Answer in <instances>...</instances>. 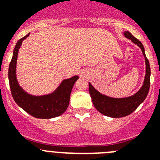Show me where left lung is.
Wrapping results in <instances>:
<instances>
[{
	"label": "left lung",
	"instance_id": "8db88e82",
	"mask_svg": "<svg viewBox=\"0 0 160 160\" xmlns=\"http://www.w3.org/2000/svg\"><path fill=\"white\" fill-rule=\"evenodd\" d=\"M123 34L128 39L137 45L142 50L145 59V64H146V74L144 77L142 87L139 89V90L137 91L135 94L126 98H116L101 94L89 82V92L92 98L94 107L101 114L111 118H122V117L128 116L133 111H135L137 107L145 100L150 89L151 68H150L149 61L147 58L145 54L143 46L140 41H138L128 31H125Z\"/></svg>",
	"mask_w": 160,
	"mask_h": 160
}]
</instances>
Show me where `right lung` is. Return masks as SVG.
Here are the masks:
<instances>
[{
  "label": "right lung",
  "instance_id": "add662e5",
  "mask_svg": "<svg viewBox=\"0 0 160 160\" xmlns=\"http://www.w3.org/2000/svg\"><path fill=\"white\" fill-rule=\"evenodd\" d=\"M29 34L30 33H28L20 39L13 49L12 60L8 66V81L11 93L17 104L32 117L38 118H55L66 111L70 103L72 88L78 79V76L75 75L70 78L64 79L57 89L50 94L32 95L26 92L18 82L16 69L18 51L22 46V42Z\"/></svg>",
  "mask_w": 160,
  "mask_h": 160
}]
</instances>
